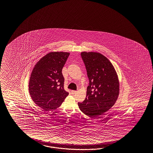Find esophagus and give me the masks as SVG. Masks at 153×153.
Masks as SVG:
<instances>
[{"mask_svg":"<svg viewBox=\"0 0 153 153\" xmlns=\"http://www.w3.org/2000/svg\"><path fill=\"white\" fill-rule=\"evenodd\" d=\"M76 93V91H74V90H72L71 91V94H74Z\"/></svg>","mask_w":153,"mask_h":153,"instance_id":"34e87169","label":"esophagus"}]
</instances>
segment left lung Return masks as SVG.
Returning <instances> with one entry per match:
<instances>
[{
	"instance_id": "obj_1",
	"label": "left lung",
	"mask_w": 153,
	"mask_h": 153,
	"mask_svg": "<svg viewBox=\"0 0 153 153\" xmlns=\"http://www.w3.org/2000/svg\"><path fill=\"white\" fill-rule=\"evenodd\" d=\"M88 77L86 99L78 102L84 114L95 118L114 104L119 94V82L114 67L105 56L99 53H81Z\"/></svg>"
}]
</instances>
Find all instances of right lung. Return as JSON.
<instances>
[{"mask_svg":"<svg viewBox=\"0 0 153 153\" xmlns=\"http://www.w3.org/2000/svg\"><path fill=\"white\" fill-rule=\"evenodd\" d=\"M69 56L67 52H51L39 60L32 71L30 95L33 102L46 111L60 107L69 94L64 89L62 72Z\"/></svg>","mask_w":153,"mask_h":153,"instance_id":"add662e5","label":"right lung"}]
</instances>
